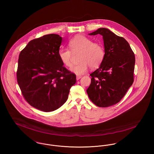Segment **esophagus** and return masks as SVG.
<instances>
[{
    "instance_id": "1",
    "label": "esophagus",
    "mask_w": 154,
    "mask_h": 154,
    "mask_svg": "<svg viewBox=\"0 0 154 154\" xmlns=\"http://www.w3.org/2000/svg\"><path fill=\"white\" fill-rule=\"evenodd\" d=\"M81 77H82L81 76H78V75L76 76V80H79V79L81 78Z\"/></svg>"
}]
</instances>
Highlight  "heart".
Returning <instances> with one entry per match:
<instances>
[{
    "instance_id": "b5f03b06",
    "label": "heart",
    "mask_w": 154,
    "mask_h": 154,
    "mask_svg": "<svg viewBox=\"0 0 154 154\" xmlns=\"http://www.w3.org/2000/svg\"><path fill=\"white\" fill-rule=\"evenodd\" d=\"M69 46L73 53H81L79 59L80 63L70 68V70L76 75L84 74L89 67L91 69L98 67L104 58L105 51L103 45L93 43L92 40L84 35H78L73 37L70 40ZM58 56L65 66H72V52L69 49L60 48Z\"/></svg>"
}]
</instances>
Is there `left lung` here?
Listing matches in <instances>:
<instances>
[{"label":"left lung","mask_w":154,"mask_h":154,"mask_svg":"<svg viewBox=\"0 0 154 154\" xmlns=\"http://www.w3.org/2000/svg\"><path fill=\"white\" fill-rule=\"evenodd\" d=\"M103 36L105 56L100 67L90 74L91 82L87 89L91 101L100 107L118 103L133 82L134 53L128 42L105 28L89 35Z\"/></svg>","instance_id":"obj_1"}]
</instances>
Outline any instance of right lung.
I'll return each mask as SVG.
<instances>
[{
  "instance_id": "1",
  "label": "right lung",
  "mask_w": 154,
  "mask_h": 154,
  "mask_svg": "<svg viewBox=\"0 0 154 154\" xmlns=\"http://www.w3.org/2000/svg\"><path fill=\"white\" fill-rule=\"evenodd\" d=\"M62 42L59 35H45L30 41L19 56L17 76L22 95L31 106L45 112L63 106L76 81L59 57Z\"/></svg>"
}]
</instances>
